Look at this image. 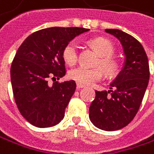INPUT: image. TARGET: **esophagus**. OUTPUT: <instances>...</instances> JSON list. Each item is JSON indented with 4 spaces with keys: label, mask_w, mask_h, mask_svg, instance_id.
<instances>
[{
    "label": "esophagus",
    "mask_w": 154,
    "mask_h": 154,
    "mask_svg": "<svg viewBox=\"0 0 154 154\" xmlns=\"http://www.w3.org/2000/svg\"><path fill=\"white\" fill-rule=\"evenodd\" d=\"M77 89H82V88H84L85 86L84 85H82V84H79V83H77Z\"/></svg>",
    "instance_id": "obj_1"
}]
</instances>
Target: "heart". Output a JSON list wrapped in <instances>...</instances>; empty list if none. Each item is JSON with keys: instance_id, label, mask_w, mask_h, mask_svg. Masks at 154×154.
I'll use <instances>...</instances> for the list:
<instances>
[{"instance_id": "heart-1", "label": "heart", "mask_w": 154, "mask_h": 154, "mask_svg": "<svg viewBox=\"0 0 154 154\" xmlns=\"http://www.w3.org/2000/svg\"><path fill=\"white\" fill-rule=\"evenodd\" d=\"M91 45L101 56L100 64L103 69L110 74L116 72L118 65L112 54L113 53L112 43L106 38L97 37L91 40ZM63 58L64 62L69 65H73L78 60V43L75 41H72L66 44L63 51ZM103 75V70L101 68L88 69L83 66H79L72 69L69 72L70 79L73 80L79 84L82 85H91L94 82H98L102 79Z\"/></svg>"}]
</instances>
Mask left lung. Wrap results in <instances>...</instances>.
<instances>
[{"label":"left lung","mask_w":154,"mask_h":154,"mask_svg":"<svg viewBox=\"0 0 154 154\" xmlns=\"http://www.w3.org/2000/svg\"><path fill=\"white\" fill-rule=\"evenodd\" d=\"M105 32L120 41L125 58L110 90L95 91L89 117L94 126L112 131L125 127L136 115L149 83L150 70L146 52L135 38L117 29Z\"/></svg>","instance_id":"left-lung-1"}]
</instances>
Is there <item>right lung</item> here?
<instances>
[{
    "label": "right lung",
    "instance_id": "right-lung-1",
    "mask_svg": "<svg viewBox=\"0 0 154 154\" xmlns=\"http://www.w3.org/2000/svg\"><path fill=\"white\" fill-rule=\"evenodd\" d=\"M88 31L78 27L46 28L32 33L19 47L11 67L12 91L19 111L33 126L48 128L63 119L76 83L71 80L50 86L48 80L65 75L64 47Z\"/></svg>",
    "mask_w": 154,
    "mask_h": 154
}]
</instances>
